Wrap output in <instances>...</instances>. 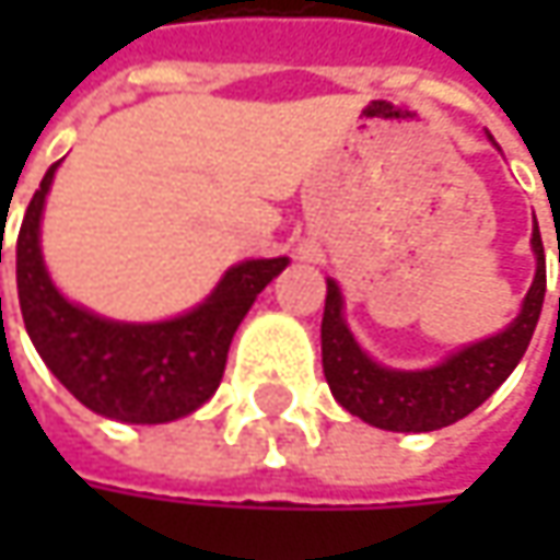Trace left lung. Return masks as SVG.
<instances>
[{
  "mask_svg": "<svg viewBox=\"0 0 560 560\" xmlns=\"http://www.w3.org/2000/svg\"><path fill=\"white\" fill-rule=\"evenodd\" d=\"M533 248H536V280L529 287L517 320L502 334L467 346L433 371H386L374 364L358 349L349 327L342 324V299L334 280H327L320 355H324V376L336 401L349 415L368 420L371 427L396 430V433H430L480 408L524 358L542 312L546 248L539 226L533 230Z\"/></svg>",
  "mask_w": 560,
  "mask_h": 560,
  "instance_id": "left-lung-1",
  "label": "left lung"
}]
</instances>
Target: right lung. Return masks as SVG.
<instances>
[{"instance_id": "add662e5", "label": "right lung", "mask_w": 560, "mask_h": 560, "mask_svg": "<svg viewBox=\"0 0 560 560\" xmlns=\"http://www.w3.org/2000/svg\"><path fill=\"white\" fill-rule=\"evenodd\" d=\"M58 162L33 192L18 233V299L24 327L65 389L102 418L164 423L214 396L226 352L255 295L287 258L243 261L226 270L196 312L164 324H118L71 305L55 290L39 255V214Z\"/></svg>"}]
</instances>
